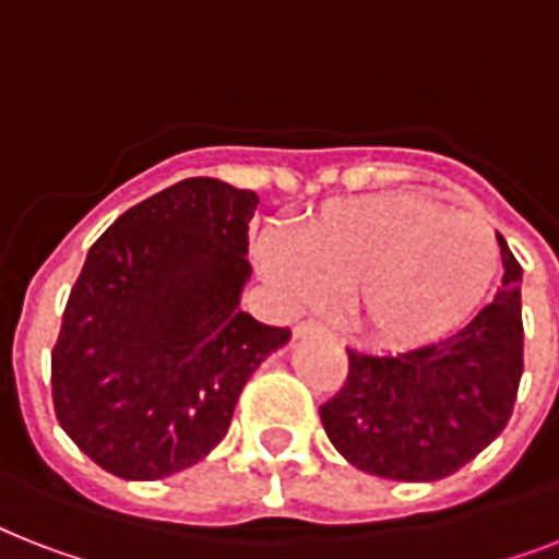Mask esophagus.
Segmentation results:
<instances>
[{"mask_svg": "<svg viewBox=\"0 0 559 559\" xmlns=\"http://www.w3.org/2000/svg\"><path fill=\"white\" fill-rule=\"evenodd\" d=\"M293 333H296V340H301V336H333V333L319 322H298Z\"/></svg>", "mask_w": 559, "mask_h": 559, "instance_id": "34e87169", "label": "esophagus"}]
</instances>
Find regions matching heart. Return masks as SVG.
<instances>
[{
    "mask_svg": "<svg viewBox=\"0 0 559 559\" xmlns=\"http://www.w3.org/2000/svg\"><path fill=\"white\" fill-rule=\"evenodd\" d=\"M258 263L293 307L345 289L350 322L380 345H417L459 328L493 287L499 243L469 211L417 193L333 200L298 228L266 231Z\"/></svg>",
    "mask_w": 559,
    "mask_h": 559,
    "instance_id": "b5f03b06",
    "label": "heart"
}]
</instances>
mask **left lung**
<instances>
[{"instance_id": "left-lung-1", "label": "left lung", "mask_w": 559, "mask_h": 559, "mask_svg": "<svg viewBox=\"0 0 559 559\" xmlns=\"http://www.w3.org/2000/svg\"><path fill=\"white\" fill-rule=\"evenodd\" d=\"M499 237V235H496ZM504 278L461 331L403 354L348 348V377L319 406L331 443L394 481L452 476L511 420L522 380V266L499 237Z\"/></svg>"}]
</instances>
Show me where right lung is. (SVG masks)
I'll return each instance as SVG.
<instances>
[{
  "label": "right lung",
  "instance_id": "add662e5",
  "mask_svg": "<svg viewBox=\"0 0 559 559\" xmlns=\"http://www.w3.org/2000/svg\"><path fill=\"white\" fill-rule=\"evenodd\" d=\"M254 191L182 179L92 243L51 350L63 432L118 478L153 481L205 459L252 371L287 345L240 310Z\"/></svg>",
  "mask_w": 559,
  "mask_h": 559
}]
</instances>
